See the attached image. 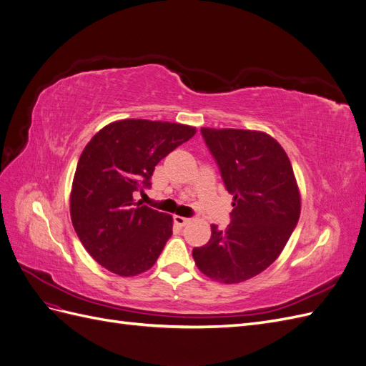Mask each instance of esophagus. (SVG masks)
I'll list each match as a JSON object with an SVG mask.
<instances>
[{"label": "esophagus", "mask_w": 366, "mask_h": 366, "mask_svg": "<svg viewBox=\"0 0 366 366\" xmlns=\"http://www.w3.org/2000/svg\"><path fill=\"white\" fill-rule=\"evenodd\" d=\"M174 223H175L177 226L183 227V226H186V224H189V223H191V219H189V218H186V217L175 215V217H174Z\"/></svg>", "instance_id": "esophagus-1"}]
</instances>
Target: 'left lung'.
Returning <instances> with one entry per match:
<instances>
[{
  "label": "left lung",
  "instance_id": "8db88e82",
  "mask_svg": "<svg viewBox=\"0 0 366 366\" xmlns=\"http://www.w3.org/2000/svg\"><path fill=\"white\" fill-rule=\"evenodd\" d=\"M202 134L234 195V210L226 230L210 226L209 242L192 257L207 278L238 284L280 257L301 215V192L289 156L267 132L202 128Z\"/></svg>",
  "mask_w": 366,
  "mask_h": 366
}]
</instances>
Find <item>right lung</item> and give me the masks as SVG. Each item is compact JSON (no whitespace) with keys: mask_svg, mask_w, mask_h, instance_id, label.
<instances>
[{"mask_svg":"<svg viewBox=\"0 0 366 366\" xmlns=\"http://www.w3.org/2000/svg\"><path fill=\"white\" fill-rule=\"evenodd\" d=\"M197 132L172 122L122 119L97 131L76 166L71 223L93 259L119 276L156 264L172 235V215L134 203L156 164Z\"/></svg>","mask_w":366,"mask_h":366,"instance_id":"right-lung-1","label":"right lung"}]
</instances>
